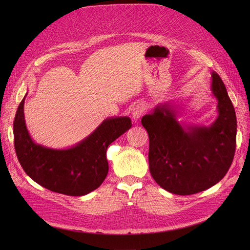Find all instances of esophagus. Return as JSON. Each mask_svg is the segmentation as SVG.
Listing matches in <instances>:
<instances>
[{
  "label": "esophagus",
  "mask_w": 250,
  "mask_h": 250,
  "mask_svg": "<svg viewBox=\"0 0 250 250\" xmlns=\"http://www.w3.org/2000/svg\"><path fill=\"white\" fill-rule=\"evenodd\" d=\"M145 112H146L145 105H144L143 103H139V104L136 105V106L133 109V113H132L133 118L135 121H138L144 114H145Z\"/></svg>",
  "instance_id": "1"
}]
</instances>
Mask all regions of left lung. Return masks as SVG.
<instances>
[{
    "mask_svg": "<svg viewBox=\"0 0 250 250\" xmlns=\"http://www.w3.org/2000/svg\"><path fill=\"white\" fill-rule=\"evenodd\" d=\"M219 115L209 126L181 125L168 104L142 117L149 135V167L154 180L179 195L198 193L226 175L236 149L235 109L220 76L212 73Z\"/></svg>",
    "mask_w": 250,
    "mask_h": 250,
    "instance_id": "1",
    "label": "left lung"
}]
</instances>
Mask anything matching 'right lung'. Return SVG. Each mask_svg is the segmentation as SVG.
Segmentation results:
<instances>
[{
    "instance_id": "obj_1",
    "label": "right lung",
    "mask_w": 250,
    "mask_h": 250,
    "mask_svg": "<svg viewBox=\"0 0 250 250\" xmlns=\"http://www.w3.org/2000/svg\"><path fill=\"white\" fill-rule=\"evenodd\" d=\"M13 124L17 158L31 179L51 191L80 196L95 190L108 173L106 150L132 126L130 118L109 117L72 148L57 150L35 144L25 125L24 100Z\"/></svg>"
}]
</instances>
